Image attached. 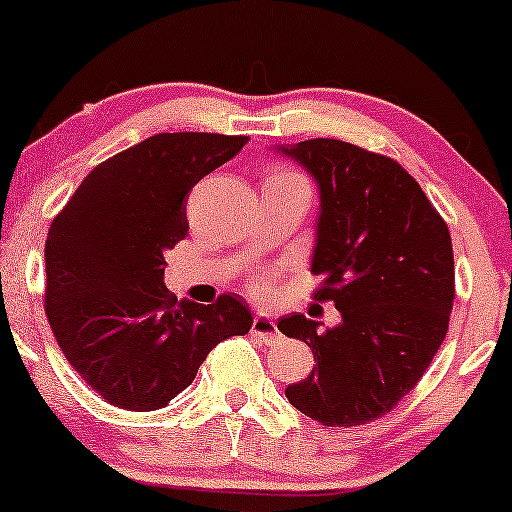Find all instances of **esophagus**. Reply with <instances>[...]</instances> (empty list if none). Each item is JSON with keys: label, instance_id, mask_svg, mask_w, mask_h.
<instances>
[{"label": "esophagus", "instance_id": "esophagus-1", "mask_svg": "<svg viewBox=\"0 0 512 512\" xmlns=\"http://www.w3.org/2000/svg\"><path fill=\"white\" fill-rule=\"evenodd\" d=\"M251 333H254V338L265 342V345H272V342L279 340L277 324L270 317H263V314H256V317H254V324H251Z\"/></svg>", "mask_w": 512, "mask_h": 512}]
</instances>
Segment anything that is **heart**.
<instances>
[{
	"label": "heart",
	"instance_id": "1",
	"mask_svg": "<svg viewBox=\"0 0 512 512\" xmlns=\"http://www.w3.org/2000/svg\"><path fill=\"white\" fill-rule=\"evenodd\" d=\"M291 174H296V172L284 170V167H275V170L270 172L268 179H275V177H291ZM268 286H270V279H268V277H261V279H256L254 289H256V291H268Z\"/></svg>",
	"mask_w": 512,
	"mask_h": 512
}]
</instances>
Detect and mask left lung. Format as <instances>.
Listing matches in <instances>:
<instances>
[{
	"instance_id": "1",
	"label": "left lung",
	"mask_w": 512,
	"mask_h": 512,
	"mask_svg": "<svg viewBox=\"0 0 512 512\" xmlns=\"http://www.w3.org/2000/svg\"><path fill=\"white\" fill-rule=\"evenodd\" d=\"M277 151L317 181L314 300H333L342 317L326 331L305 314L277 321L317 361L286 398L324 426L368 424L415 389L443 345L454 300L450 230L396 160L340 139Z\"/></svg>"
}]
</instances>
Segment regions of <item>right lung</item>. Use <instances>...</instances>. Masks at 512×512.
<instances>
[{"label": "right lung", "instance_id": "obj_1", "mask_svg": "<svg viewBox=\"0 0 512 512\" xmlns=\"http://www.w3.org/2000/svg\"><path fill=\"white\" fill-rule=\"evenodd\" d=\"M247 137L160 132L81 181L46 237V317L69 366L116 408H165L230 335L249 333L247 303L167 291L165 254L184 240L191 188Z\"/></svg>", "mask_w": 512, "mask_h": 512}]
</instances>
